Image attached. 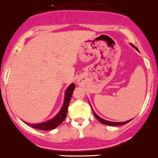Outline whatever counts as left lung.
I'll return each mask as SVG.
<instances>
[{
  "mask_svg": "<svg viewBox=\"0 0 158 158\" xmlns=\"http://www.w3.org/2000/svg\"><path fill=\"white\" fill-rule=\"evenodd\" d=\"M135 48L137 50V48ZM92 110H93V109H92ZM93 113H94V115L95 118H96L97 119H98V121H99L101 123V124H105V125H110V126H119V125H123V124H127V123H128L129 121H131V120H130V121H124V122H112V121H106V120H104V119H102V118H100V117H98V115H97L96 114H95V112L94 111V110H93Z\"/></svg>",
  "mask_w": 158,
  "mask_h": 158,
  "instance_id": "1",
  "label": "left lung"
}]
</instances>
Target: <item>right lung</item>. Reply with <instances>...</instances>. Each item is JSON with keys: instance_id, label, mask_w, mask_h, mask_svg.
<instances>
[{"instance_id": "right-lung-1", "label": "right lung", "mask_w": 158, "mask_h": 158, "mask_svg": "<svg viewBox=\"0 0 158 158\" xmlns=\"http://www.w3.org/2000/svg\"><path fill=\"white\" fill-rule=\"evenodd\" d=\"M74 87H75V84L73 83L71 84L69 87L67 88L66 92H65V98H64V102L62 108L60 109V112L57 114L55 118L53 119L50 120V121H47V122L40 123V124H31L26 123L27 125L31 126V127H34L35 129H38V130L41 131H48L52 130V129L56 128L57 126L60 125L67 117V114H68V108L69 106L70 101H71V98L72 97V94L74 92Z\"/></svg>"}]
</instances>
